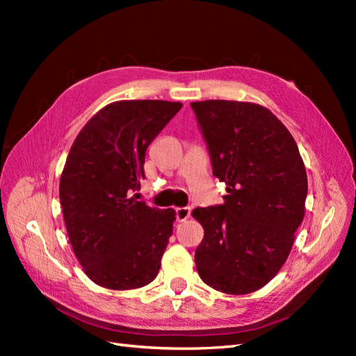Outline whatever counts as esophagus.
Returning a JSON list of instances; mask_svg holds the SVG:
<instances>
[{
    "mask_svg": "<svg viewBox=\"0 0 356 356\" xmlns=\"http://www.w3.org/2000/svg\"><path fill=\"white\" fill-rule=\"evenodd\" d=\"M190 213H191V209L187 208V207L177 208L175 209V218H177V221H186L187 218H190Z\"/></svg>",
    "mask_w": 356,
    "mask_h": 356,
    "instance_id": "obj_1",
    "label": "esophagus"
}]
</instances>
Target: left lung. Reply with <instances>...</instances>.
I'll return each instance as SVG.
<instances>
[{"label":"left lung","mask_w":356,"mask_h":356,"mask_svg":"<svg viewBox=\"0 0 356 356\" xmlns=\"http://www.w3.org/2000/svg\"><path fill=\"white\" fill-rule=\"evenodd\" d=\"M224 203L196 208L204 230L195 263L202 281L225 294L263 288L286 261L305 217L307 175L277 117L238 101L191 102Z\"/></svg>","instance_id":"1"}]
</instances>
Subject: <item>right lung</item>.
I'll list each match as a JSON object with an SVG mask.
<instances>
[{"label":"right lung","instance_id":"1","mask_svg":"<svg viewBox=\"0 0 356 356\" xmlns=\"http://www.w3.org/2000/svg\"><path fill=\"white\" fill-rule=\"evenodd\" d=\"M179 102L118 101L81 129L63 168L59 197L75 257L95 284L135 289L159 273L175 212L131 197L145 152Z\"/></svg>","mask_w":356,"mask_h":356}]
</instances>
